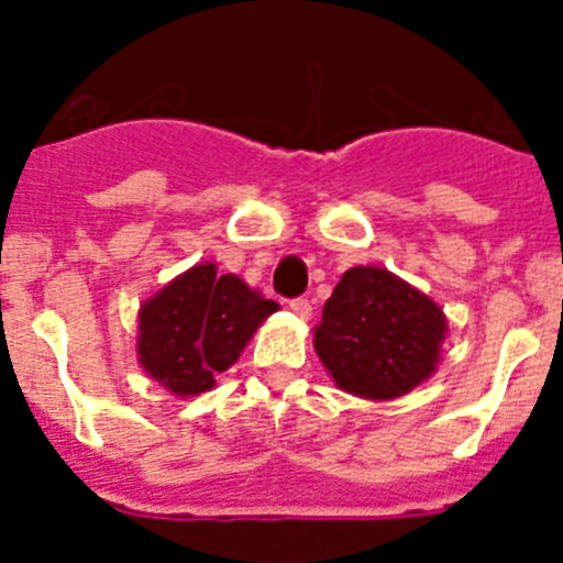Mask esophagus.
<instances>
[{
	"label": "esophagus",
	"instance_id": "34e87169",
	"mask_svg": "<svg viewBox=\"0 0 563 563\" xmlns=\"http://www.w3.org/2000/svg\"><path fill=\"white\" fill-rule=\"evenodd\" d=\"M290 310L296 312L298 318H305V321L312 316V305H310V301H307V298H292Z\"/></svg>",
	"mask_w": 563,
	"mask_h": 563
}]
</instances>
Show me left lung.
Returning a JSON list of instances; mask_svg holds the SVG:
<instances>
[{
    "label": "left lung",
    "mask_w": 563,
    "mask_h": 563,
    "mask_svg": "<svg viewBox=\"0 0 563 563\" xmlns=\"http://www.w3.org/2000/svg\"><path fill=\"white\" fill-rule=\"evenodd\" d=\"M445 335L434 298L386 267L357 265L327 298L312 346L338 389L383 402L434 375Z\"/></svg>",
    "instance_id": "left-lung-1"
}]
</instances>
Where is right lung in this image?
<instances>
[{
  "label": "right lung",
  "mask_w": 563,
  "mask_h": 563,
  "mask_svg": "<svg viewBox=\"0 0 563 563\" xmlns=\"http://www.w3.org/2000/svg\"><path fill=\"white\" fill-rule=\"evenodd\" d=\"M278 310L213 262L188 267L137 310V363L168 395L197 397L231 369L253 332Z\"/></svg>",
  "instance_id": "add662e5"
}]
</instances>
